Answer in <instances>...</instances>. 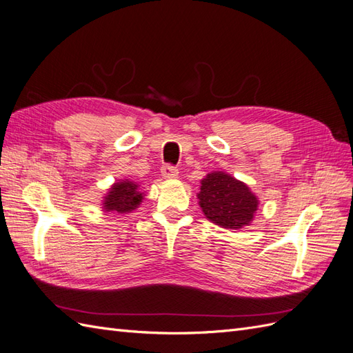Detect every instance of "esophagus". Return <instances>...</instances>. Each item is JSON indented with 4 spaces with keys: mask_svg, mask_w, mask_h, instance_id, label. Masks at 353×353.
Returning a JSON list of instances; mask_svg holds the SVG:
<instances>
[{
    "mask_svg": "<svg viewBox=\"0 0 353 353\" xmlns=\"http://www.w3.org/2000/svg\"><path fill=\"white\" fill-rule=\"evenodd\" d=\"M161 173H162V176H164L165 179H174V177L179 176V170H177V167H174V165L165 164V165H162Z\"/></svg>",
    "mask_w": 353,
    "mask_h": 353,
    "instance_id": "obj_1",
    "label": "esophagus"
}]
</instances>
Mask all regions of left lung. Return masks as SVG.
<instances>
[{
	"instance_id": "left-lung-1",
	"label": "left lung",
	"mask_w": 353,
	"mask_h": 353,
	"mask_svg": "<svg viewBox=\"0 0 353 353\" xmlns=\"http://www.w3.org/2000/svg\"><path fill=\"white\" fill-rule=\"evenodd\" d=\"M198 200L207 219L230 230L249 225L258 209L256 196L249 188L222 171H214L203 179Z\"/></svg>"
}]
</instances>
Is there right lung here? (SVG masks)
I'll return each mask as SVG.
<instances>
[{
	"label": "right lung",
	"mask_w": 353,
	"mask_h": 353,
	"mask_svg": "<svg viewBox=\"0 0 353 353\" xmlns=\"http://www.w3.org/2000/svg\"><path fill=\"white\" fill-rule=\"evenodd\" d=\"M137 188V185L128 182V180L114 183L104 200V210L116 213H128L134 210L143 200V194Z\"/></svg>",
	"instance_id": "add662e5"
}]
</instances>
